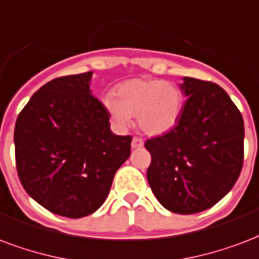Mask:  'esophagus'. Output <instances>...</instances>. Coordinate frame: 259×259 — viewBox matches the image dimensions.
Here are the masks:
<instances>
[{
    "label": "esophagus",
    "instance_id": "obj_1",
    "mask_svg": "<svg viewBox=\"0 0 259 259\" xmlns=\"http://www.w3.org/2000/svg\"><path fill=\"white\" fill-rule=\"evenodd\" d=\"M131 146H132V149H139V147H142V146H143V139L135 137L134 139H132Z\"/></svg>",
    "mask_w": 259,
    "mask_h": 259
}]
</instances>
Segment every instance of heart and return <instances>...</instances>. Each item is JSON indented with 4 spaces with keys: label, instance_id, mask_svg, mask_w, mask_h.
Instances as JSON below:
<instances>
[{
    "label": "heart",
    "instance_id": "obj_1",
    "mask_svg": "<svg viewBox=\"0 0 259 259\" xmlns=\"http://www.w3.org/2000/svg\"><path fill=\"white\" fill-rule=\"evenodd\" d=\"M104 105L118 127H127L131 116L147 135L157 137L178 124L184 106V94L175 83L157 79H132L118 84Z\"/></svg>",
    "mask_w": 259,
    "mask_h": 259
}]
</instances>
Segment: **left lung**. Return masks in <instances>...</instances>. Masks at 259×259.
I'll use <instances>...</instances> for the list:
<instances>
[{
  "instance_id": "left-lung-1",
  "label": "left lung",
  "mask_w": 259,
  "mask_h": 259,
  "mask_svg": "<svg viewBox=\"0 0 259 259\" xmlns=\"http://www.w3.org/2000/svg\"><path fill=\"white\" fill-rule=\"evenodd\" d=\"M187 101L178 124L145 143L151 164L147 182L165 209L199 213L224 198L243 166L244 124L219 84L184 77Z\"/></svg>"
}]
</instances>
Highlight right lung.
I'll return each mask as SVG.
<instances>
[{
    "mask_svg": "<svg viewBox=\"0 0 259 259\" xmlns=\"http://www.w3.org/2000/svg\"><path fill=\"white\" fill-rule=\"evenodd\" d=\"M93 72L53 79L36 91L15 125L17 175L27 194L54 214L98 210L132 137L110 131V114L91 94Z\"/></svg>",
    "mask_w": 259,
    "mask_h": 259,
    "instance_id": "add662e5",
    "label": "right lung"
}]
</instances>
